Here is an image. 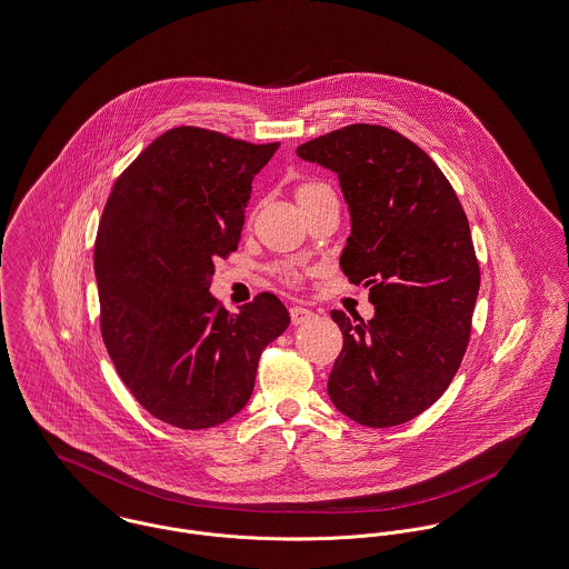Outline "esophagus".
I'll return each mask as SVG.
<instances>
[{"label":"esophagus","mask_w":569,"mask_h":569,"mask_svg":"<svg viewBox=\"0 0 569 569\" xmlns=\"http://www.w3.org/2000/svg\"><path fill=\"white\" fill-rule=\"evenodd\" d=\"M316 313L307 307L295 306L290 309V318H292V325H303L307 320H311Z\"/></svg>","instance_id":"esophagus-1"}]
</instances>
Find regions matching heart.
Listing matches in <instances>:
<instances>
[{"mask_svg": "<svg viewBox=\"0 0 569 569\" xmlns=\"http://www.w3.org/2000/svg\"><path fill=\"white\" fill-rule=\"evenodd\" d=\"M320 188H325V186H322V183H303V186L297 190V199H303V197L316 192V190H320ZM288 277H292V274H288Z\"/></svg>", "mask_w": 569, "mask_h": 569, "instance_id": "obj_1", "label": "heart"}]
</instances>
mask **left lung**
<instances>
[{
    "label": "left lung",
    "mask_w": 569,
    "mask_h": 569,
    "mask_svg": "<svg viewBox=\"0 0 569 569\" xmlns=\"http://www.w3.org/2000/svg\"><path fill=\"white\" fill-rule=\"evenodd\" d=\"M340 179L350 236L340 266L370 286L375 316L333 309L345 347L327 392L357 425L386 429L429 409L468 349L481 270L466 212L438 164L398 131L357 123L297 149Z\"/></svg>",
    "instance_id": "8db88e82"
}]
</instances>
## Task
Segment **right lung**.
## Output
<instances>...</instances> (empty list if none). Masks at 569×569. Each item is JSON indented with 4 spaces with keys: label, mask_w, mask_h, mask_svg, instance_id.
I'll return each instance as SVG.
<instances>
[{
    "label": "right lung",
    "mask_w": 569,
    "mask_h": 569,
    "mask_svg": "<svg viewBox=\"0 0 569 569\" xmlns=\"http://www.w3.org/2000/svg\"><path fill=\"white\" fill-rule=\"evenodd\" d=\"M279 142L201 128L158 136L117 179L94 242L101 336L133 398L179 429H210L249 402L260 355L288 325L274 295L229 313L210 295L236 251L253 177Z\"/></svg>",
    "instance_id": "add662e5"
}]
</instances>
